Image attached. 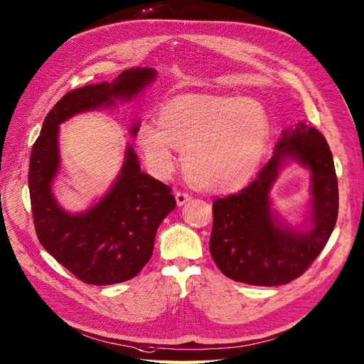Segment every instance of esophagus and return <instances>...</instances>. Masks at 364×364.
<instances>
[{"label": "esophagus", "instance_id": "esophagus-1", "mask_svg": "<svg viewBox=\"0 0 364 364\" xmlns=\"http://www.w3.org/2000/svg\"><path fill=\"white\" fill-rule=\"evenodd\" d=\"M176 199H177L178 207H181V205H184L186 202H188V200L192 199V195H188L187 192H177L176 193Z\"/></svg>", "mask_w": 364, "mask_h": 364}]
</instances>
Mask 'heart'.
I'll list each match as a JSON object with an SVG mask.
<instances>
[{"mask_svg":"<svg viewBox=\"0 0 364 364\" xmlns=\"http://www.w3.org/2000/svg\"><path fill=\"white\" fill-rule=\"evenodd\" d=\"M271 138L264 108L238 97H183L144 122L138 144L159 176L176 166L173 149L184 150L187 177L207 191H232L259 168Z\"/></svg>","mask_w":364,"mask_h":364,"instance_id":"b5f03b06","label":"heart"}]
</instances>
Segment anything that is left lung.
I'll use <instances>...</instances> for the list:
<instances>
[{"mask_svg":"<svg viewBox=\"0 0 364 364\" xmlns=\"http://www.w3.org/2000/svg\"><path fill=\"white\" fill-rule=\"evenodd\" d=\"M294 160L311 172L310 226L284 225L269 192L280 168ZM339 208L338 177L324 135L299 122L282 131L274 156L255 181L213 203L211 256L228 278L251 286H282L302 275L326 247Z\"/></svg>","mask_w":364,"mask_h":364,"instance_id":"left-lung-1","label":"left lung"}]
</instances>
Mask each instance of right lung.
<instances>
[{
	"label": "right lung",
	"instance_id": "add662e5",
	"mask_svg": "<svg viewBox=\"0 0 364 364\" xmlns=\"http://www.w3.org/2000/svg\"><path fill=\"white\" fill-rule=\"evenodd\" d=\"M156 78L153 68L124 70L112 83L74 89L46 116L40 136L31 150L29 196L34 226L41 245L78 279L93 286L128 281L150 260L157 228L176 208L171 187L141 172L131 146L109 191L83 213L71 214L53 196L59 171V124L70 117L131 101ZM135 122L131 135L135 136Z\"/></svg>",
	"mask_w": 364,
	"mask_h": 364
}]
</instances>
